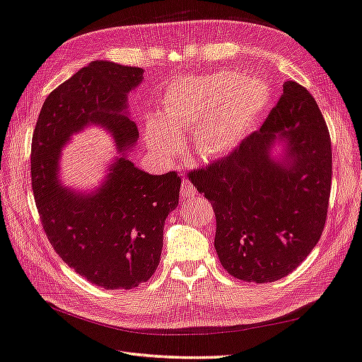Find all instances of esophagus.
<instances>
[{"label":"esophagus","mask_w":362,"mask_h":362,"mask_svg":"<svg viewBox=\"0 0 362 362\" xmlns=\"http://www.w3.org/2000/svg\"><path fill=\"white\" fill-rule=\"evenodd\" d=\"M194 194H197V189H194V185L189 180H182V182H181V199L182 201L192 199V198H194Z\"/></svg>","instance_id":"1"}]
</instances>
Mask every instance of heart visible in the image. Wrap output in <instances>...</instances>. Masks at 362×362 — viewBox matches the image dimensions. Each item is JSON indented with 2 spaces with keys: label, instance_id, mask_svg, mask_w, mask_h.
Wrapping results in <instances>:
<instances>
[{
  "label": "heart",
  "instance_id": "1",
  "mask_svg": "<svg viewBox=\"0 0 362 362\" xmlns=\"http://www.w3.org/2000/svg\"><path fill=\"white\" fill-rule=\"evenodd\" d=\"M269 102V85L259 76L219 71L185 79L165 94L158 119L148 123L146 141L155 153L170 155L180 148V134L198 128L197 157L218 158L238 148Z\"/></svg>",
  "mask_w": 362,
  "mask_h": 362
}]
</instances>
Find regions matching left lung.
<instances>
[{
	"mask_svg": "<svg viewBox=\"0 0 362 362\" xmlns=\"http://www.w3.org/2000/svg\"><path fill=\"white\" fill-rule=\"evenodd\" d=\"M187 177L213 205L214 248L228 274L256 283L288 276L314 250L327 216L332 146L315 99L285 82L259 131Z\"/></svg>",
	"mask_w": 362,
	"mask_h": 362,
	"instance_id": "8db88e82",
	"label": "left lung"
}]
</instances>
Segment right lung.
<instances>
[{
  "label": "right lung",
  "instance_id": "add662e5",
  "mask_svg": "<svg viewBox=\"0 0 362 362\" xmlns=\"http://www.w3.org/2000/svg\"><path fill=\"white\" fill-rule=\"evenodd\" d=\"M141 81V68L88 64L47 97L33 132L32 187L47 238L68 267L105 289L152 277L165 218L180 199L177 172L149 175L126 157L139 139L126 115L128 94ZM90 124L108 130L122 155L99 188L82 194L59 182V158L69 136Z\"/></svg>",
  "mask_w": 362,
  "mask_h": 362
}]
</instances>
